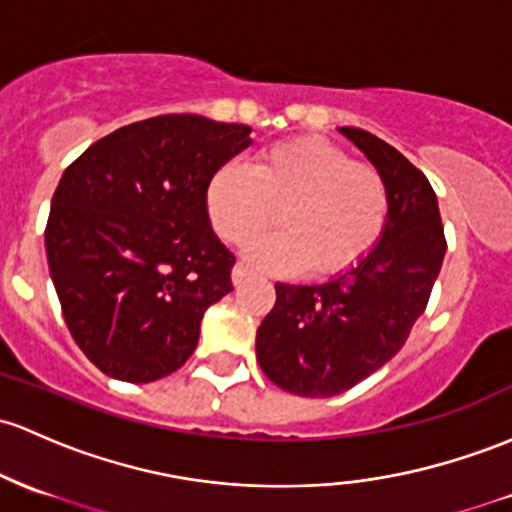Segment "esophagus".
I'll return each instance as SVG.
<instances>
[{
	"label": "esophagus",
	"mask_w": 512,
	"mask_h": 512,
	"mask_svg": "<svg viewBox=\"0 0 512 512\" xmlns=\"http://www.w3.org/2000/svg\"><path fill=\"white\" fill-rule=\"evenodd\" d=\"M250 274H252V272H250V269H247L245 265H235V267H233V284L240 286V284L245 282L247 277H250Z\"/></svg>",
	"instance_id": "1"
}]
</instances>
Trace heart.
<instances>
[{
    "instance_id": "obj_1",
    "label": "heart",
    "mask_w": 512,
    "mask_h": 512,
    "mask_svg": "<svg viewBox=\"0 0 512 512\" xmlns=\"http://www.w3.org/2000/svg\"><path fill=\"white\" fill-rule=\"evenodd\" d=\"M206 216L221 240L240 245L272 223L277 233L245 247L252 265L277 274L338 277L367 260L389 221V187L369 162L325 138L279 140L252 167L226 162L204 192Z\"/></svg>"
}]
</instances>
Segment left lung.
Instances as JSON below:
<instances>
[{
    "instance_id": "1",
    "label": "left lung",
    "mask_w": 512,
    "mask_h": 512,
    "mask_svg": "<svg viewBox=\"0 0 512 512\" xmlns=\"http://www.w3.org/2000/svg\"><path fill=\"white\" fill-rule=\"evenodd\" d=\"M384 174L389 221L372 255L316 286L277 284L257 328V362L279 389L328 398L352 389L406 345L445 260L447 240L428 177L362 128H340Z\"/></svg>"
}]
</instances>
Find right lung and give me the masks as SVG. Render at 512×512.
<instances>
[{
  "instance_id": "add662e5",
  "label": "right lung",
  "mask_w": 512,
  "mask_h": 512,
  "mask_svg": "<svg viewBox=\"0 0 512 512\" xmlns=\"http://www.w3.org/2000/svg\"><path fill=\"white\" fill-rule=\"evenodd\" d=\"M250 145L243 123L145 119L89 145L50 204L46 252L67 330L111 379L150 384L196 350L235 257L206 216V182Z\"/></svg>"
}]
</instances>
